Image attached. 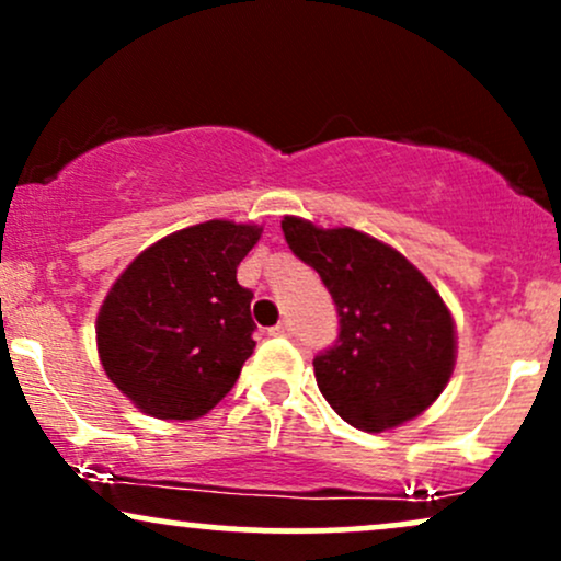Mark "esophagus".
Listing matches in <instances>:
<instances>
[{"mask_svg": "<svg viewBox=\"0 0 561 561\" xmlns=\"http://www.w3.org/2000/svg\"><path fill=\"white\" fill-rule=\"evenodd\" d=\"M289 332H293V330H289V321H279V324L268 330L272 337H289Z\"/></svg>", "mask_w": 561, "mask_h": 561, "instance_id": "esophagus-1", "label": "esophagus"}]
</instances>
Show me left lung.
I'll return each instance as SVG.
<instances>
[{"instance_id":"obj_1","label":"left lung","mask_w":561,"mask_h":561,"mask_svg":"<svg viewBox=\"0 0 561 561\" xmlns=\"http://www.w3.org/2000/svg\"><path fill=\"white\" fill-rule=\"evenodd\" d=\"M282 231L337 306V340L313 358L327 403L366 433L420 416L456 362L454 319L435 287L364 231L319 229L295 216H285Z\"/></svg>"}]
</instances>
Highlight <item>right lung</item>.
Here are the masks:
<instances>
[{
	"mask_svg": "<svg viewBox=\"0 0 561 561\" xmlns=\"http://www.w3.org/2000/svg\"><path fill=\"white\" fill-rule=\"evenodd\" d=\"M255 224L205 221L150 244L111 287L96 351L113 385L156 420H197L234 388L253 353V293L237 266Z\"/></svg>",
	"mask_w": 561,
	"mask_h": 561,
	"instance_id": "obj_1",
	"label": "right lung"
}]
</instances>
